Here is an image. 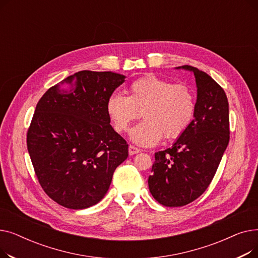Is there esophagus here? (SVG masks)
Instances as JSON below:
<instances>
[{
	"mask_svg": "<svg viewBox=\"0 0 258 258\" xmlns=\"http://www.w3.org/2000/svg\"><path fill=\"white\" fill-rule=\"evenodd\" d=\"M138 153H140L139 148H137L136 146H134V145H130V146H128V154H130L131 156H133V155H135V154H138Z\"/></svg>",
	"mask_w": 258,
	"mask_h": 258,
	"instance_id": "esophagus-1",
	"label": "esophagus"
}]
</instances>
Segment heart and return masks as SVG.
Wrapping results in <instances>:
<instances>
[{
    "instance_id": "1",
    "label": "heart",
    "mask_w": 258,
    "mask_h": 258,
    "mask_svg": "<svg viewBox=\"0 0 258 258\" xmlns=\"http://www.w3.org/2000/svg\"><path fill=\"white\" fill-rule=\"evenodd\" d=\"M196 96L185 84L146 75L134 80L127 96L113 93L106 101V113L116 132L124 133L141 112L144 120L131 133L132 140L142 146L177 139L190 125L196 114Z\"/></svg>"
}]
</instances>
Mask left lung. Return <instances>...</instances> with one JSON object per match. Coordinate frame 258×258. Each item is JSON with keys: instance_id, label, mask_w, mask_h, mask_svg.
I'll return each instance as SVG.
<instances>
[{"instance_id": "8db88e82", "label": "left lung", "mask_w": 258, "mask_h": 258, "mask_svg": "<svg viewBox=\"0 0 258 258\" xmlns=\"http://www.w3.org/2000/svg\"><path fill=\"white\" fill-rule=\"evenodd\" d=\"M196 77L195 119L175 143L155 154L148 187L166 207H182L205 192L230 139L229 103L223 88L207 73L182 66Z\"/></svg>"}]
</instances>
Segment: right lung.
<instances>
[{"label":"right lung","mask_w":258,"mask_h":258,"mask_svg":"<svg viewBox=\"0 0 258 258\" xmlns=\"http://www.w3.org/2000/svg\"><path fill=\"white\" fill-rule=\"evenodd\" d=\"M113 72L80 71L51 87L36 104L27 148L46 195L69 209L89 208L105 196L128 144L110 124L106 101L124 83Z\"/></svg>","instance_id":"1"}]
</instances>
